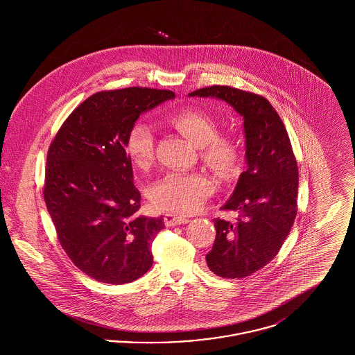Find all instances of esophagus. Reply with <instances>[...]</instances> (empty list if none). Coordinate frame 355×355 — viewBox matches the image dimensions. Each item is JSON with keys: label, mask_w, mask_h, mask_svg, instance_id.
Masks as SVG:
<instances>
[{"label": "esophagus", "mask_w": 355, "mask_h": 355, "mask_svg": "<svg viewBox=\"0 0 355 355\" xmlns=\"http://www.w3.org/2000/svg\"><path fill=\"white\" fill-rule=\"evenodd\" d=\"M164 220H165V225H166V226H178V225L187 223L189 218L177 216V214H173V213H168V214H165Z\"/></svg>", "instance_id": "34e87169"}]
</instances>
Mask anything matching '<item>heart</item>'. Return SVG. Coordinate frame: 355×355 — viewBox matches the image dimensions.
I'll return each instance as SVG.
<instances>
[{
  "label": "heart",
  "instance_id": "1",
  "mask_svg": "<svg viewBox=\"0 0 355 355\" xmlns=\"http://www.w3.org/2000/svg\"><path fill=\"white\" fill-rule=\"evenodd\" d=\"M169 123L200 148L203 161L220 177H232L241 164V150L229 135H218V123L200 109H182L169 117ZM154 133L146 123L133 125L128 135L126 152L138 169L146 170L154 161ZM214 191L213 180L203 173L173 171L150 189L155 207L177 214L198 211Z\"/></svg>",
  "mask_w": 355,
  "mask_h": 355
}]
</instances>
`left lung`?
<instances>
[{
	"mask_svg": "<svg viewBox=\"0 0 355 355\" xmlns=\"http://www.w3.org/2000/svg\"><path fill=\"white\" fill-rule=\"evenodd\" d=\"M189 96L222 100L243 119L248 169L222 206L238 217L213 220L217 234L206 262L218 277L245 278L266 266L290 233L297 216V161L285 125L265 97L220 85Z\"/></svg>",
	"mask_w": 355,
	"mask_h": 355,
	"instance_id": "left-lung-1",
	"label": "left lung"
}]
</instances>
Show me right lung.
<instances>
[{
	"label": "right lung",
	"instance_id": "add662e5",
	"mask_svg": "<svg viewBox=\"0 0 355 355\" xmlns=\"http://www.w3.org/2000/svg\"><path fill=\"white\" fill-rule=\"evenodd\" d=\"M170 90L126 87L90 96L69 116L48 152L44 198L71 262L96 281L129 284L152 268L164 218L138 216L126 141L138 117Z\"/></svg>",
	"mask_w": 355,
	"mask_h": 355
}]
</instances>
